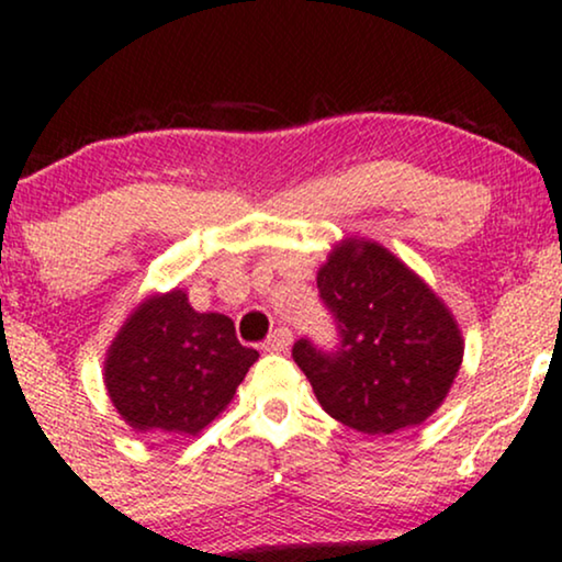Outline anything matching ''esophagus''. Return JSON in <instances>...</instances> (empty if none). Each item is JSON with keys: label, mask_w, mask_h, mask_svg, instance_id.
I'll use <instances>...</instances> for the list:
<instances>
[{"label": "esophagus", "mask_w": 562, "mask_h": 562, "mask_svg": "<svg viewBox=\"0 0 562 562\" xmlns=\"http://www.w3.org/2000/svg\"><path fill=\"white\" fill-rule=\"evenodd\" d=\"M290 344H293V333L288 330V327H277V330L269 335L267 344H263V351L269 353H285Z\"/></svg>", "instance_id": "obj_1"}]
</instances>
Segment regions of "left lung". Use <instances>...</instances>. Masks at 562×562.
I'll return each mask as SVG.
<instances>
[{
	"instance_id": "left-lung-1",
	"label": "left lung",
	"mask_w": 562,
	"mask_h": 562,
	"mask_svg": "<svg viewBox=\"0 0 562 562\" xmlns=\"http://www.w3.org/2000/svg\"><path fill=\"white\" fill-rule=\"evenodd\" d=\"M338 351L308 340L293 359L327 415L367 436L417 428L449 396L465 338L449 306L385 245L344 237L317 272Z\"/></svg>"
}]
</instances>
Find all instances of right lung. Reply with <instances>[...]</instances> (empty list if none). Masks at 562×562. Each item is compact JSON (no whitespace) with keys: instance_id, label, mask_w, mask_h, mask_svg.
<instances>
[{"instance_id":"right-lung-1","label":"right lung","mask_w":562,"mask_h":562,"mask_svg":"<svg viewBox=\"0 0 562 562\" xmlns=\"http://www.w3.org/2000/svg\"><path fill=\"white\" fill-rule=\"evenodd\" d=\"M259 359L218 312H195L184 288L147 295L105 353L108 396L134 434L198 436L227 409Z\"/></svg>"}]
</instances>
